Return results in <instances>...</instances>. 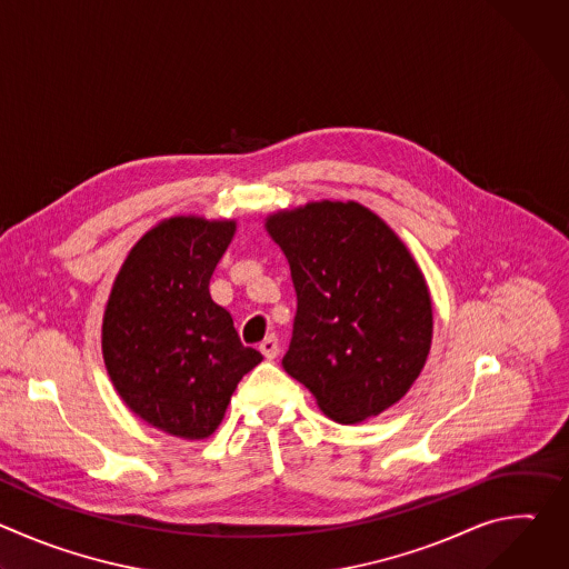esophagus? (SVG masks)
I'll use <instances>...</instances> for the list:
<instances>
[{"label": "esophagus", "mask_w": 569, "mask_h": 569, "mask_svg": "<svg viewBox=\"0 0 569 569\" xmlns=\"http://www.w3.org/2000/svg\"><path fill=\"white\" fill-rule=\"evenodd\" d=\"M261 353L268 358V360H274L277 358V353H279V340H277V336H268L263 342H261Z\"/></svg>", "instance_id": "obj_1"}]
</instances>
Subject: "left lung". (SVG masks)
<instances>
[{"label": "left lung", "instance_id": "1", "mask_svg": "<svg viewBox=\"0 0 569 569\" xmlns=\"http://www.w3.org/2000/svg\"><path fill=\"white\" fill-rule=\"evenodd\" d=\"M297 292L283 369L321 412L360 423L398 402L432 342L426 279L400 238L358 202H312L266 222Z\"/></svg>", "mask_w": 569, "mask_h": 569}]
</instances>
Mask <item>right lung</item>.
<instances>
[{"instance_id":"1","label":"right lung","mask_w":569,"mask_h":569,"mask_svg":"<svg viewBox=\"0 0 569 569\" xmlns=\"http://www.w3.org/2000/svg\"><path fill=\"white\" fill-rule=\"evenodd\" d=\"M236 222L171 218L130 250L103 317V360L128 408L182 439L220 426L240 378L263 356L242 347L209 295Z\"/></svg>"}]
</instances>
